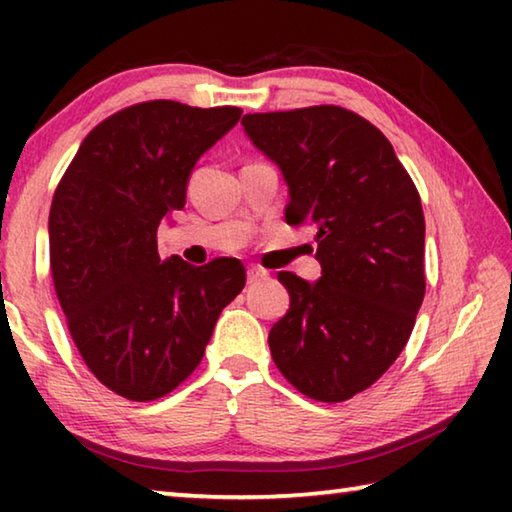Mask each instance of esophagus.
Returning a JSON list of instances; mask_svg holds the SVG:
<instances>
[{
	"mask_svg": "<svg viewBox=\"0 0 512 512\" xmlns=\"http://www.w3.org/2000/svg\"><path fill=\"white\" fill-rule=\"evenodd\" d=\"M268 273L264 271V268H259V266H248V284H255V282H259V280H264Z\"/></svg>",
	"mask_w": 512,
	"mask_h": 512,
	"instance_id": "esophagus-1",
	"label": "esophagus"
}]
</instances>
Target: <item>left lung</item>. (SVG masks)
<instances>
[{
    "label": "left lung",
    "mask_w": 512,
    "mask_h": 512,
    "mask_svg": "<svg viewBox=\"0 0 512 512\" xmlns=\"http://www.w3.org/2000/svg\"><path fill=\"white\" fill-rule=\"evenodd\" d=\"M244 131L282 171L287 223L314 225L318 282L277 273L291 305L268 334L302 395L345 402L400 357L424 298L420 194L391 142L354 112H257Z\"/></svg>",
    "instance_id": "obj_1"
}]
</instances>
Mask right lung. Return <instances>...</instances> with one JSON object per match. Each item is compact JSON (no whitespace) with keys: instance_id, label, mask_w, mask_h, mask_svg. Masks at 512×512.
Segmentation results:
<instances>
[{"instance_id":"right-lung-1","label":"right lung","mask_w":512,"mask_h":512,"mask_svg":"<svg viewBox=\"0 0 512 512\" xmlns=\"http://www.w3.org/2000/svg\"><path fill=\"white\" fill-rule=\"evenodd\" d=\"M241 108L144 101L103 119L51 201L49 262L69 334L103 386L133 402L192 375L219 314L246 284L235 257L192 266L158 255V225L183 210L198 158Z\"/></svg>"}]
</instances>
